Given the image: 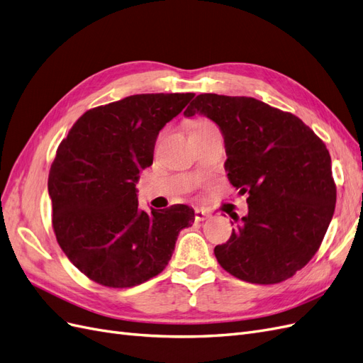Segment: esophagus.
Instances as JSON below:
<instances>
[{"instance_id":"34e87169","label":"esophagus","mask_w":363,"mask_h":363,"mask_svg":"<svg viewBox=\"0 0 363 363\" xmlns=\"http://www.w3.org/2000/svg\"><path fill=\"white\" fill-rule=\"evenodd\" d=\"M211 218V213L206 212V211H201V208H196L195 211V219L196 221H206V219Z\"/></svg>"}]
</instances>
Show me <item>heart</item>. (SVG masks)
Masks as SVG:
<instances>
[{"label": "heart", "instance_id": "obj_1", "mask_svg": "<svg viewBox=\"0 0 363 363\" xmlns=\"http://www.w3.org/2000/svg\"><path fill=\"white\" fill-rule=\"evenodd\" d=\"M204 124H207L206 121H196V123H194V124H192V128H195V127H200V125H204Z\"/></svg>", "mask_w": 363, "mask_h": 363}]
</instances>
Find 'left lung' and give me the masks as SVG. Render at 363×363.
Listing matches in <instances>:
<instances>
[{"label": "left lung", "instance_id": "obj_1", "mask_svg": "<svg viewBox=\"0 0 363 363\" xmlns=\"http://www.w3.org/2000/svg\"><path fill=\"white\" fill-rule=\"evenodd\" d=\"M203 115L224 138L227 177L248 213L215 256L232 276L259 284L292 277L320 248L336 186L324 142L300 118L251 96L201 94L184 116Z\"/></svg>", "mask_w": 363, "mask_h": 363}]
</instances>
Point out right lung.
I'll use <instances>...</instances> for the list:
<instances>
[{
  "mask_svg": "<svg viewBox=\"0 0 363 363\" xmlns=\"http://www.w3.org/2000/svg\"><path fill=\"white\" fill-rule=\"evenodd\" d=\"M195 94H139L87 111L57 148L50 175L52 227L91 280L131 288L157 276L195 213L184 204L139 208L136 183L152 164L159 131Z\"/></svg>",
  "mask_w": 363,
  "mask_h": 363,
  "instance_id": "1",
  "label": "right lung"
}]
</instances>
